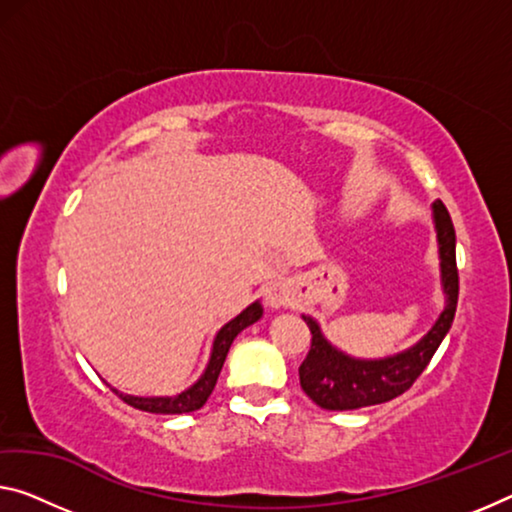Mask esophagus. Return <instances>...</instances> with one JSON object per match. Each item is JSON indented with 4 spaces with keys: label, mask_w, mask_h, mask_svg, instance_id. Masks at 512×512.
Instances as JSON below:
<instances>
[{
    "label": "esophagus",
    "mask_w": 512,
    "mask_h": 512,
    "mask_svg": "<svg viewBox=\"0 0 512 512\" xmlns=\"http://www.w3.org/2000/svg\"><path fill=\"white\" fill-rule=\"evenodd\" d=\"M293 302V288L286 281H274L265 288V304L270 309H281V306H288Z\"/></svg>",
    "instance_id": "34e87169"
}]
</instances>
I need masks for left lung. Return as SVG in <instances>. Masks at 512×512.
<instances>
[{"mask_svg": "<svg viewBox=\"0 0 512 512\" xmlns=\"http://www.w3.org/2000/svg\"><path fill=\"white\" fill-rule=\"evenodd\" d=\"M432 224L437 235L444 311L410 348L380 359L352 357L322 334L316 318L302 313L311 329V350L300 366V384L306 396L322 410H361L400 396L426 371L428 361L444 341L458 306V267H455V229L442 201L432 203Z\"/></svg>", "mask_w": 512, "mask_h": 512, "instance_id": "8db88e82", "label": "left lung"}]
</instances>
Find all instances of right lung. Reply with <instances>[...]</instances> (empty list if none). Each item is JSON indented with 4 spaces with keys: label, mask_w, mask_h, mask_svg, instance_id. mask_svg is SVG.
Returning <instances> with one entry per match:
<instances>
[{
    "label": "right lung",
    "mask_w": 512,
    "mask_h": 512,
    "mask_svg": "<svg viewBox=\"0 0 512 512\" xmlns=\"http://www.w3.org/2000/svg\"><path fill=\"white\" fill-rule=\"evenodd\" d=\"M261 318H263V304H261V300H256V302H251L245 311H240L233 320L226 322V325L215 334L208 364H206V368H203L199 380H196L192 387H187L180 393H176V396H132V393H123L114 387H112V391L123 400V403H128L135 407V410H141V412L190 414V412L201 410V407L206 405V400L210 398L212 389H215L217 377H219V373H222V366L226 361V355H229L235 336H238L242 329L254 325V322H258Z\"/></svg>",
    "instance_id": "1"
}]
</instances>
